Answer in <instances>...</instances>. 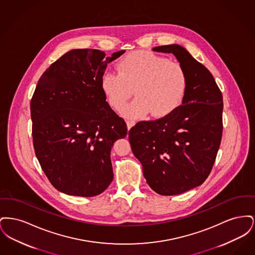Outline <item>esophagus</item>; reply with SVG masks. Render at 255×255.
Listing matches in <instances>:
<instances>
[{
	"mask_svg": "<svg viewBox=\"0 0 255 255\" xmlns=\"http://www.w3.org/2000/svg\"><path fill=\"white\" fill-rule=\"evenodd\" d=\"M126 123H127V128H128V130H130V129L133 127V125L135 124L134 121H132V120H128V121L126 122Z\"/></svg>",
	"mask_w": 255,
	"mask_h": 255,
	"instance_id": "esophagus-1",
	"label": "esophagus"
}]
</instances>
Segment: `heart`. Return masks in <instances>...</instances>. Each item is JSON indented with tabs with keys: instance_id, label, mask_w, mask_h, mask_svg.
I'll return each instance as SVG.
<instances>
[{
	"instance_id": "1",
	"label": "heart",
	"mask_w": 255,
	"mask_h": 255,
	"mask_svg": "<svg viewBox=\"0 0 255 255\" xmlns=\"http://www.w3.org/2000/svg\"><path fill=\"white\" fill-rule=\"evenodd\" d=\"M119 72L107 71L101 77V90L111 107L121 110L133 93V101L122 110L126 118L138 119L148 113L160 119L177 109L185 96L188 78L178 61L146 50L123 56Z\"/></svg>"
}]
</instances>
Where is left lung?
<instances>
[{
	"label": "left lung",
	"instance_id": "left-lung-1",
	"mask_svg": "<svg viewBox=\"0 0 255 255\" xmlns=\"http://www.w3.org/2000/svg\"><path fill=\"white\" fill-rule=\"evenodd\" d=\"M153 50L176 56L187 73V90L168 116L137 122L129 140L149 186L163 196L182 194L201 185L213 167L223 133V96L213 75L184 48Z\"/></svg>",
	"mask_w": 255,
	"mask_h": 255
}]
</instances>
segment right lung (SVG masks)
<instances>
[{"instance_id":"obj_1","label":"right lung","mask_w":255,"mask_h":255,"mask_svg":"<svg viewBox=\"0 0 255 255\" xmlns=\"http://www.w3.org/2000/svg\"><path fill=\"white\" fill-rule=\"evenodd\" d=\"M111 57L98 49H73L53 62L38 80L30 102L35 155L61 192L93 197L113 181L110 158L127 125L106 101L101 77Z\"/></svg>"}]
</instances>
